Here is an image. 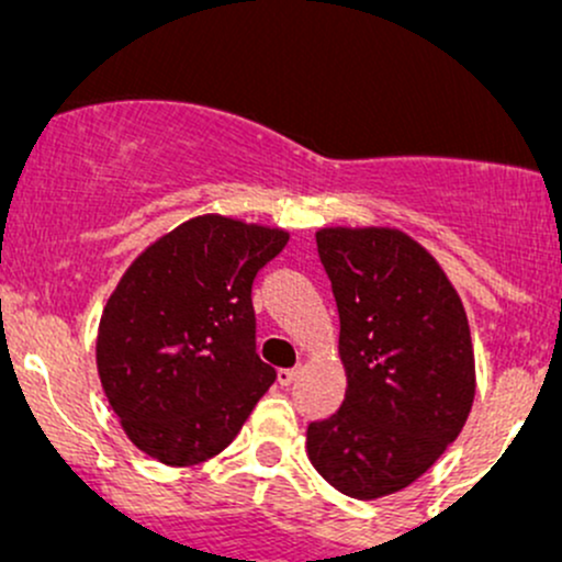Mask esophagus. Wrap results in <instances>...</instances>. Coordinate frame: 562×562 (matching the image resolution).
<instances>
[{
    "instance_id": "obj_1",
    "label": "esophagus",
    "mask_w": 562,
    "mask_h": 562,
    "mask_svg": "<svg viewBox=\"0 0 562 562\" xmlns=\"http://www.w3.org/2000/svg\"><path fill=\"white\" fill-rule=\"evenodd\" d=\"M295 378H299V370H293V367H282V370L277 372V380H280V385H290Z\"/></svg>"
}]
</instances>
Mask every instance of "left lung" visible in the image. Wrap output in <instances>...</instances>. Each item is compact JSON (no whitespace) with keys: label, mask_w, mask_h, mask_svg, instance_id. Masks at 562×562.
<instances>
[{"label":"left lung","mask_w":562,"mask_h":562,"mask_svg":"<svg viewBox=\"0 0 562 562\" xmlns=\"http://www.w3.org/2000/svg\"><path fill=\"white\" fill-rule=\"evenodd\" d=\"M340 317L346 398L306 430L308 460L353 499L402 492L460 436L475 357L460 295L398 229L317 232Z\"/></svg>","instance_id":"left-lung-1"}]
</instances>
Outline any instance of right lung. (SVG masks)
<instances>
[{"mask_svg": "<svg viewBox=\"0 0 562 562\" xmlns=\"http://www.w3.org/2000/svg\"><path fill=\"white\" fill-rule=\"evenodd\" d=\"M288 232L198 216L121 277L97 335V370L126 436L171 468L227 449L269 385L256 353L254 280Z\"/></svg>", "mask_w": 562, "mask_h": 562, "instance_id": "right-lung-1", "label": "right lung"}]
</instances>
